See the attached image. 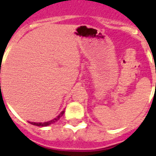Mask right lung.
Instances as JSON below:
<instances>
[{"label": "right lung", "instance_id": "1", "mask_svg": "<svg viewBox=\"0 0 156 156\" xmlns=\"http://www.w3.org/2000/svg\"><path fill=\"white\" fill-rule=\"evenodd\" d=\"M65 113V110H63V111L61 112V113L59 114L58 116H56V118L52 119V121H47V122H29V123L32 124V125H34V126H49V125H51V124H53L55 123L56 121H58L59 119L61 118V116H63V114Z\"/></svg>", "mask_w": 156, "mask_h": 156}]
</instances>
